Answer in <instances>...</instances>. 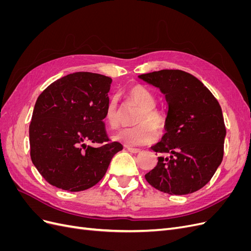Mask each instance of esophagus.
I'll return each instance as SVG.
<instances>
[{
    "mask_svg": "<svg viewBox=\"0 0 251 251\" xmlns=\"http://www.w3.org/2000/svg\"><path fill=\"white\" fill-rule=\"evenodd\" d=\"M126 150L130 151V153H133V154H138L141 151L140 149H135V148H131V147H127Z\"/></svg>",
    "mask_w": 251,
    "mask_h": 251,
    "instance_id": "esophagus-1",
    "label": "esophagus"
}]
</instances>
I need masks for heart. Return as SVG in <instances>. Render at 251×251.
I'll list each match as a JSON object with an SVG mask.
<instances>
[{
    "label": "heart",
    "instance_id": "heart-1",
    "mask_svg": "<svg viewBox=\"0 0 251 251\" xmlns=\"http://www.w3.org/2000/svg\"><path fill=\"white\" fill-rule=\"evenodd\" d=\"M126 95L128 100L140 108V112L134 121L137 126L123 128L114 135L113 138L132 147L147 146L155 142L158 138L156 126L163 130L165 124L161 114L155 109L157 103L155 94L147 87L135 85L128 89ZM103 119L110 127L115 128L118 126L120 111L116 98L110 100L104 111Z\"/></svg>",
    "mask_w": 251,
    "mask_h": 251
}]
</instances>
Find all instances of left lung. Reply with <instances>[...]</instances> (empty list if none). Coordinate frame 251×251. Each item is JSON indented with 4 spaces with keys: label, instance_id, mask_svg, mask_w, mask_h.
<instances>
[{
    "label": "left lung",
    "instance_id": "obj_1",
    "mask_svg": "<svg viewBox=\"0 0 251 251\" xmlns=\"http://www.w3.org/2000/svg\"><path fill=\"white\" fill-rule=\"evenodd\" d=\"M160 90L168 102L158 157L146 175L149 183L170 195H187L208 183L221 164L226 128L222 109L210 91L182 70H160L138 76Z\"/></svg>",
    "mask_w": 251,
    "mask_h": 251
}]
</instances>
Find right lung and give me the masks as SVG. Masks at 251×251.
I'll return each instance as SVG.
<instances>
[{"label": "right lung", "instance_id": "obj_1", "mask_svg": "<svg viewBox=\"0 0 251 251\" xmlns=\"http://www.w3.org/2000/svg\"><path fill=\"white\" fill-rule=\"evenodd\" d=\"M111 82L101 74L75 72L37 97L29 126L30 156L51 185L68 192L92 187L123 150L119 142H110L103 123ZM87 142L103 146L94 148Z\"/></svg>", "mask_w": 251, "mask_h": 251}]
</instances>
